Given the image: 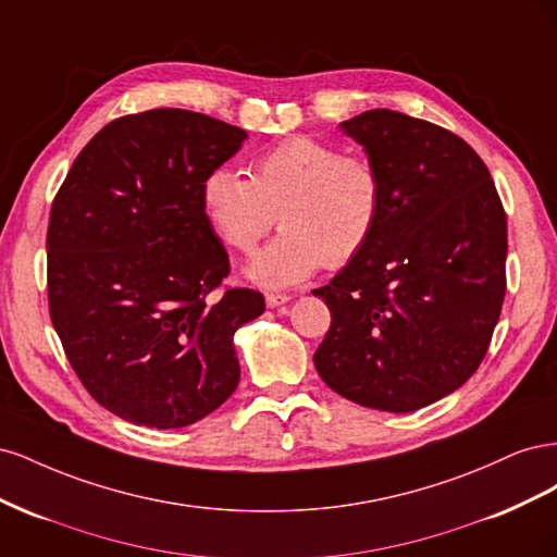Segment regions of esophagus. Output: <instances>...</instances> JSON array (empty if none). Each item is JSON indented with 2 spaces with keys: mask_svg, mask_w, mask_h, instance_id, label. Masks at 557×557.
<instances>
[{
  "mask_svg": "<svg viewBox=\"0 0 557 557\" xmlns=\"http://www.w3.org/2000/svg\"><path fill=\"white\" fill-rule=\"evenodd\" d=\"M264 301H267L269 309H276V307L285 305V301H290V295H285V293H267Z\"/></svg>",
  "mask_w": 557,
  "mask_h": 557,
  "instance_id": "obj_1",
  "label": "esophagus"
}]
</instances>
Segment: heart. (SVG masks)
<instances>
[{"label": "heart", "mask_w": 557, "mask_h": 557, "mask_svg": "<svg viewBox=\"0 0 557 557\" xmlns=\"http://www.w3.org/2000/svg\"><path fill=\"white\" fill-rule=\"evenodd\" d=\"M201 199L218 237L239 252L256 250L278 213L283 232L248 264V276L285 288L320 264L334 269L360 256L379 227L385 185L369 158L293 137L262 150L250 178L218 166L205 178Z\"/></svg>", "instance_id": "1"}]
</instances>
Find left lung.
Here are the masks:
<instances>
[{
  "label": "left lung",
  "instance_id": "obj_1",
  "mask_svg": "<svg viewBox=\"0 0 557 557\" xmlns=\"http://www.w3.org/2000/svg\"><path fill=\"white\" fill-rule=\"evenodd\" d=\"M383 176L372 242L313 295L332 325L320 379L369 409L409 413L476 372L507 293V213L458 134L391 109L339 125Z\"/></svg>",
  "mask_w": 557,
  "mask_h": 557
}]
</instances>
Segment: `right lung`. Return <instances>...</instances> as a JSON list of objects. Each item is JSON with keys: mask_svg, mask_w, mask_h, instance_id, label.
Wrapping results in <instances>:
<instances>
[{"mask_svg": "<svg viewBox=\"0 0 557 557\" xmlns=\"http://www.w3.org/2000/svg\"><path fill=\"white\" fill-rule=\"evenodd\" d=\"M242 127L185 109L115 117L50 209L48 311L86 391L134 425H193L237 391L234 332L264 311L230 274L201 199Z\"/></svg>", "mask_w": 557, "mask_h": 557, "instance_id": "obj_1", "label": "right lung"}]
</instances>
